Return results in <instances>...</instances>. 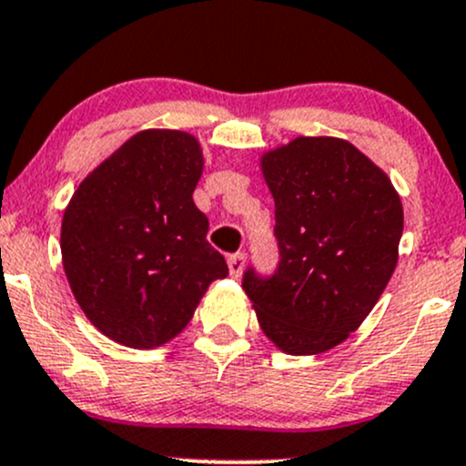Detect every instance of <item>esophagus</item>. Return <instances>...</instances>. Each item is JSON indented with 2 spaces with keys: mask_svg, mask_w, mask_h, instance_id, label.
Masks as SVG:
<instances>
[{
  "mask_svg": "<svg viewBox=\"0 0 466 466\" xmlns=\"http://www.w3.org/2000/svg\"><path fill=\"white\" fill-rule=\"evenodd\" d=\"M228 273L233 275V278H239V275H242V271H244V264H247V255L244 253H233V255H228Z\"/></svg>",
  "mask_w": 466,
  "mask_h": 466,
  "instance_id": "esophagus-1",
  "label": "esophagus"
}]
</instances>
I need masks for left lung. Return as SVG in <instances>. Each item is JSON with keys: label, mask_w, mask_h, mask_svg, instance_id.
Masks as SVG:
<instances>
[{"label": "left lung", "mask_w": 466, "mask_h": 466, "mask_svg": "<svg viewBox=\"0 0 466 466\" xmlns=\"http://www.w3.org/2000/svg\"><path fill=\"white\" fill-rule=\"evenodd\" d=\"M275 199L278 271L244 273L264 335L291 355L338 347L398 264L404 213L391 179L347 139L295 137L262 155Z\"/></svg>", "instance_id": "obj_1"}]
</instances>
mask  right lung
I'll use <instances>...</instances> for the list:
<instances>
[{"instance_id":"right-lung-1","label":"right lung","mask_w":466,"mask_h":466,"mask_svg":"<svg viewBox=\"0 0 466 466\" xmlns=\"http://www.w3.org/2000/svg\"><path fill=\"white\" fill-rule=\"evenodd\" d=\"M202 168L191 133L148 128L86 175L64 211L71 291L93 327L124 347L167 344L208 284L228 275L193 202Z\"/></svg>"}]
</instances>
